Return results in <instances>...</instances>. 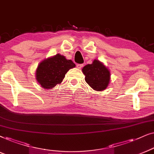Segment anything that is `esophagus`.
I'll list each match as a JSON object with an SVG mask.
<instances>
[{"mask_svg": "<svg viewBox=\"0 0 154 154\" xmlns=\"http://www.w3.org/2000/svg\"><path fill=\"white\" fill-rule=\"evenodd\" d=\"M83 66H84L83 64H77V67L78 68V69H81V68Z\"/></svg>", "mask_w": 154, "mask_h": 154, "instance_id": "obj_1", "label": "esophagus"}]
</instances>
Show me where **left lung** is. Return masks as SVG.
<instances>
[{
  "instance_id": "obj_1",
  "label": "left lung",
  "mask_w": 154,
  "mask_h": 154,
  "mask_svg": "<svg viewBox=\"0 0 154 154\" xmlns=\"http://www.w3.org/2000/svg\"><path fill=\"white\" fill-rule=\"evenodd\" d=\"M85 75V81L91 88L96 91L104 90L110 82V72L102 63L94 60L91 64L82 68Z\"/></svg>"
}]
</instances>
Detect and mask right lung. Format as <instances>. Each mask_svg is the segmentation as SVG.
<instances>
[{"label":"right lung","instance_id":"add662e5","mask_svg":"<svg viewBox=\"0 0 154 154\" xmlns=\"http://www.w3.org/2000/svg\"><path fill=\"white\" fill-rule=\"evenodd\" d=\"M75 67L72 60L57 54L40 63L36 69V79L42 88L52 89L61 83L68 70Z\"/></svg>","mask_w":154,"mask_h":154}]
</instances>
